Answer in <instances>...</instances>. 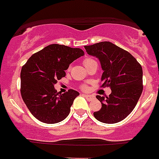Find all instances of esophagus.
<instances>
[{"instance_id": "1", "label": "esophagus", "mask_w": 159, "mask_h": 159, "mask_svg": "<svg viewBox=\"0 0 159 159\" xmlns=\"http://www.w3.org/2000/svg\"><path fill=\"white\" fill-rule=\"evenodd\" d=\"M84 96L85 97L88 101H92L94 100V99H95V96L92 95H84Z\"/></svg>"}]
</instances>
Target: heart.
<instances>
[{"label": "heart", "mask_w": 159, "mask_h": 159, "mask_svg": "<svg viewBox=\"0 0 159 159\" xmlns=\"http://www.w3.org/2000/svg\"><path fill=\"white\" fill-rule=\"evenodd\" d=\"M93 61H95V60H94L93 59H92V58H86V59H85V60H84V62H83V63H84V66L86 67V66H88V64H90L92 62H93ZM81 88H82L83 90H87V89H88V86H87V85H85V84H84V85H82V87H81Z\"/></svg>", "instance_id": "obj_1"}]
</instances>
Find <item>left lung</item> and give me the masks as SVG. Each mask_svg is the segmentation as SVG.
Segmentation results:
<instances>
[{"mask_svg":"<svg viewBox=\"0 0 159 159\" xmlns=\"http://www.w3.org/2000/svg\"><path fill=\"white\" fill-rule=\"evenodd\" d=\"M88 54L97 57L103 70L101 88L109 87L106 98L97 95L102 107L94 112L104 123H116L131 113L143 92V68L130 53L108 41L84 46Z\"/></svg>","mask_w":159,"mask_h":159,"instance_id":"8db88e82","label":"left lung"}]
</instances>
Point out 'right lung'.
<instances>
[{
	"mask_svg": "<svg viewBox=\"0 0 159 159\" xmlns=\"http://www.w3.org/2000/svg\"><path fill=\"white\" fill-rule=\"evenodd\" d=\"M84 55L80 48L54 43L32 55L22 67L20 94L36 119L52 124L69 115L73 101L80 93L70 89L61 94L54 85L65 76L70 64Z\"/></svg>",
	"mask_w": 159,
	"mask_h": 159,
	"instance_id": "obj_1",
	"label": "right lung"
}]
</instances>
